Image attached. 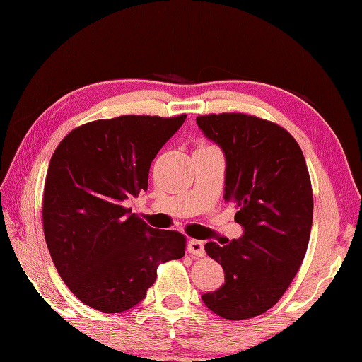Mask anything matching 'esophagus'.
Returning <instances> with one entry per match:
<instances>
[{
    "mask_svg": "<svg viewBox=\"0 0 362 362\" xmlns=\"http://www.w3.org/2000/svg\"><path fill=\"white\" fill-rule=\"evenodd\" d=\"M188 250L193 253V255H196V257H204L205 255L204 241H201V240H189Z\"/></svg>",
    "mask_w": 362,
    "mask_h": 362,
    "instance_id": "1",
    "label": "esophagus"
}]
</instances>
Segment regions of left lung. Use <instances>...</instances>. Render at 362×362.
I'll return each mask as SVG.
<instances>
[{"instance_id":"8db88e82","label":"left lung","mask_w":362,"mask_h":362,"mask_svg":"<svg viewBox=\"0 0 362 362\" xmlns=\"http://www.w3.org/2000/svg\"><path fill=\"white\" fill-rule=\"evenodd\" d=\"M226 153L227 202L236 204L240 240L206 243V255L224 269L226 281L202 294L204 303L230 320L257 317L286 292L305 258L313 226L308 166L286 129L247 113L196 118Z\"/></svg>"}]
</instances>
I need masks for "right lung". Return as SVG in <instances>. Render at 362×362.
Instances as JSON below:
<instances>
[{
    "mask_svg": "<svg viewBox=\"0 0 362 362\" xmlns=\"http://www.w3.org/2000/svg\"><path fill=\"white\" fill-rule=\"evenodd\" d=\"M185 118L96 119L54 151L43 189L45 240L59 275L90 308L130 310L161 263L185 255V235L152 228L124 205L148 189L152 160Z\"/></svg>",
    "mask_w": 362,
    "mask_h": 362,
    "instance_id": "right-lung-1",
    "label": "right lung"
}]
</instances>
